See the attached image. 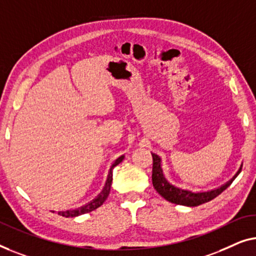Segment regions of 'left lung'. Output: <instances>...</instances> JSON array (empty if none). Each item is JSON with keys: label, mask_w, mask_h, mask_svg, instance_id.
<instances>
[{"label": "left lung", "mask_w": 256, "mask_h": 256, "mask_svg": "<svg viewBox=\"0 0 256 256\" xmlns=\"http://www.w3.org/2000/svg\"><path fill=\"white\" fill-rule=\"evenodd\" d=\"M153 156V172H152V182L154 189L164 197V200L174 204L178 205H186V206H198V205L206 203L214 200L218 195L224 192L225 189H228L230 184L234 181V178L239 175L241 172V167L239 170L236 172V174L228 182H226L225 184H222L219 188L208 190V192H194L190 190L178 188L172 183L167 181V178H164L162 167H161V158L156 156V153H152Z\"/></svg>", "instance_id": "obj_1"}]
</instances>
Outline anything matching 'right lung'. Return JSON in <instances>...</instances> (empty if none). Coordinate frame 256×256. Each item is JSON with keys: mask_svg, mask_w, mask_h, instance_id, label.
<instances>
[{"mask_svg": "<svg viewBox=\"0 0 256 256\" xmlns=\"http://www.w3.org/2000/svg\"><path fill=\"white\" fill-rule=\"evenodd\" d=\"M124 159V156H122L118 158V159L114 161L111 166L110 170H109V174H108V178H106V186H104V188L102 192H100L97 197H95L92 200L88 202L87 204L82 205V206L78 208H70V210H66V211H59L58 212V214L62 216V217H66V218H70V217H78V216H81L84 214H87V212H92L94 210H96L97 208H100V205H102L106 200L108 198V196H109L110 194V188H111V182H112V169L116 167L117 164H120L122 161ZM54 212V211H53Z\"/></svg>", "mask_w": 256, "mask_h": 256, "instance_id": "obj_1", "label": "right lung"}]
</instances>
